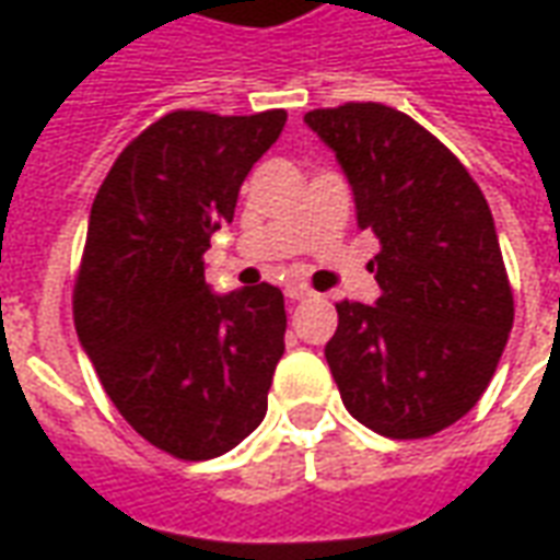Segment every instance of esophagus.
Returning <instances> with one entry per match:
<instances>
[{"label":"esophagus","instance_id":"esophagus-1","mask_svg":"<svg viewBox=\"0 0 560 560\" xmlns=\"http://www.w3.org/2000/svg\"><path fill=\"white\" fill-rule=\"evenodd\" d=\"M284 296L296 303V300H305V296H312V291H308L305 284H288V288H284Z\"/></svg>","mask_w":560,"mask_h":560}]
</instances>
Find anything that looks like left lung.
Returning a JSON list of instances; mask_svg holds the SVG:
<instances>
[{"instance_id":"left-lung-1","label":"left lung","mask_w":560,"mask_h":560,"mask_svg":"<svg viewBox=\"0 0 560 560\" xmlns=\"http://www.w3.org/2000/svg\"><path fill=\"white\" fill-rule=\"evenodd\" d=\"M348 173L360 231L381 240L375 305L339 303L329 372L353 420L413 441L462 420L513 329L492 209L465 164L411 116L377 102L308 110Z\"/></svg>"}]
</instances>
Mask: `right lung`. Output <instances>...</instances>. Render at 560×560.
I'll use <instances>...</instances> for the list:
<instances>
[{
  "label": "right lung",
  "instance_id": "1",
  "mask_svg": "<svg viewBox=\"0 0 560 560\" xmlns=\"http://www.w3.org/2000/svg\"><path fill=\"white\" fill-rule=\"evenodd\" d=\"M284 110H173L104 176L74 279V327L126 422L173 458L203 462L255 432L284 353V296L203 281L209 236L279 140Z\"/></svg>",
  "mask_w": 560,
  "mask_h": 560
}]
</instances>
